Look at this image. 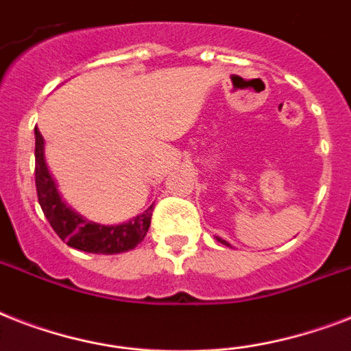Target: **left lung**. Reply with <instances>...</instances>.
Masks as SVG:
<instances>
[{
	"mask_svg": "<svg viewBox=\"0 0 351 351\" xmlns=\"http://www.w3.org/2000/svg\"><path fill=\"white\" fill-rule=\"evenodd\" d=\"M219 240H220V239H219ZM222 242H224V240H222ZM224 244H226V242H224Z\"/></svg>",
	"mask_w": 351,
	"mask_h": 351,
	"instance_id": "1",
	"label": "left lung"
}]
</instances>
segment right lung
<instances>
[{"mask_svg": "<svg viewBox=\"0 0 351 351\" xmlns=\"http://www.w3.org/2000/svg\"><path fill=\"white\" fill-rule=\"evenodd\" d=\"M36 191L43 215L49 224L60 239L74 250L96 253V255H117L125 251L134 250L143 237L147 234L151 226L153 208L131 222L120 226H101L95 224L74 213L67 204L63 202L56 184L52 180L51 173L47 169L45 156H43V136L40 129L36 127Z\"/></svg>", "mask_w": 351, "mask_h": 351, "instance_id": "right-lung-1", "label": "right lung"}]
</instances>
